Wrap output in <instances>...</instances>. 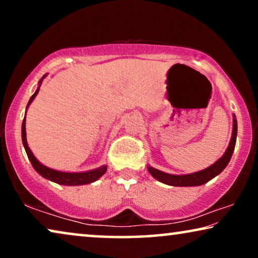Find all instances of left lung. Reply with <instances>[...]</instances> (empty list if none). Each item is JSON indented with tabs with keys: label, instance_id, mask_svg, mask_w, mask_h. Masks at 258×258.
I'll use <instances>...</instances> for the list:
<instances>
[{
	"label": "left lung",
	"instance_id": "8db88e82",
	"mask_svg": "<svg viewBox=\"0 0 258 258\" xmlns=\"http://www.w3.org/2000/svg\"><path fill=\"white\" fill-rule=\"evenodd\" d=\"M232 122H234V124H232L231 140L228 146V149L225 150L223 156H222L218 161L215 162L214 164H211L210 167L203 169V170L201 171L194 172V174L171 175L161 170H157V169L148 165V171H149V174L153 176L154 178H156L157 181L165 183V184L168 185H172V186H195V185H202L204 183L209 182L210 179H213L215 177V176L221 174V172L224 170L229 162H230L232 153H234L236 137H237V119H236L235 115H234V121Z\"/></svg>",
	"mask_w": 258,
	"mask_h": 258
}]
</instances>
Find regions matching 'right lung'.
Wrapping results in <instances>:
<instances>
[{
  "label": "right lung",
  "mask_w": 258,
  "mask_h": 258,
  "mask_svg": "<svg viewBox=\"0 0 258 258\" xmlns=\"http://www.w3.org/2000/svg\"><path fill=\"white\" fill-rule=\"evenodd\" d=\"M47 76V74L43 75V77L38 82V88L35 91L33 96L30 97L29 102H28L27 109L29 107L31 102L34 101V98L36 97L38 94V90H40L41 83L43 81L44 77ZM22 142L24 146V149H26V153L28 155V158H29L31 165H33L35 170H36L38 174H40L42 177L49 179V181H52L55 183H58V184L62 185H83V184H89V183H93L97 181L98 178L101 177L102 175H104V172L107 171V165H102V167L94 169V170L89 171H83V172H64V171H58L55 170V169H50L45 167L41 163L40 161L36 160V157L34 156V154L31 153L30 148L28 147L27 143V135H26V116H24L23 122H22Z\"/></svg>",
  "instance_id": "right-lung-1"
}]
</instances>
